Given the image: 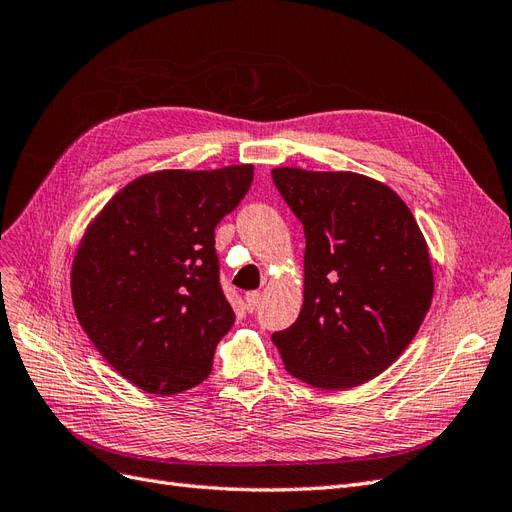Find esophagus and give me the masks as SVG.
<instances>
[{"mask_svg":"<svg viewBox=\"0 0 512 512\" xmlns=\"http://www.w3.org/2000/svg\"><path fill=\"white\" fill-rule=\"evenodd\" d=\"M262 301V294L258 290H252V292H245V307L250 309V312H254V309H258Z\"/></svg>","mask_w":512,"mask_h":512,"instance_id":"34e87169","label":"esophagus"}]
</instances>
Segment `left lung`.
Segmentation results:
<instances>
[{
	"instance_id": "1",
	"label": "left lung",
	"mask_w": 512,
	"mask_h": 512,
	"mask_svg": "<svg viewBox=\"0 0 512 512\" xmlns=\"http://www.w3.org/2000/svg\"><path fill=\"white\" fill-rule=\"evenodd\" d=\"M305 230L303 307L273 344L294 378L350 389L380 376L429 312L433 269L412 211L389 185L350 170H271Z\"/></svg>"
}]
</instances>
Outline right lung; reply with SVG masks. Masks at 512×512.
Returning <instances> with one entry per match:
<instances>
[{"label": "right lung", "mask_w": 512, "mask_h": 512, "mask_svg": "<svg viewBox=\"0 0 512 512\" xmlns=\"http://www.w3.org/2000/svg\"><path fill=\"white\" fill-rule=\"evenodd\" d=\"M252 164L156 170L89 222L72 260L76 318L138 389L175 395L211 374L235 312L220 288L215 226L250 190Z\"/></svg>", "instance_id": "right-lung-1"}]
</instances>
